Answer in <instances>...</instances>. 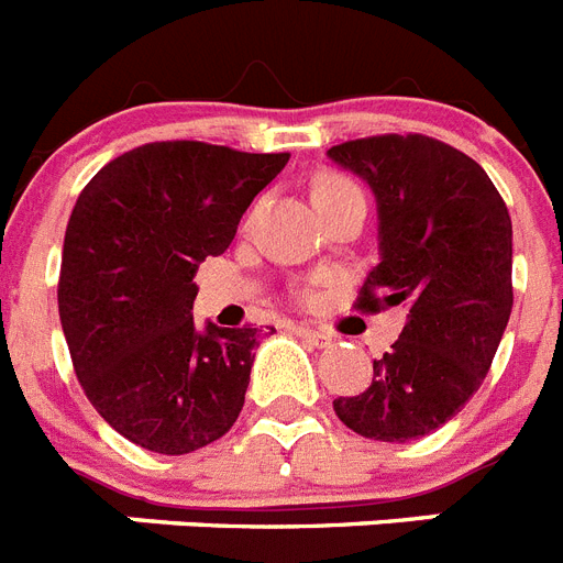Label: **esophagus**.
Returning <instances> with one entry per match:
<instances>
[{"label":"esophagus","mask_w":563,"mask_h":563,"mask_svg":"<svg viewBox=\"0 0 563 563\" xmlns=\"http://www.w3.org/2000/svg\"><path fill=\"white\" fill-rule=\"evenodd\" d=\"M296 333H299L301 339H308L310 345H316V347H331L333 345L331 333L319 331V328H305V324H299V328H296Z\"/></svg>","instance_id":"34e87169"}]
</instances>
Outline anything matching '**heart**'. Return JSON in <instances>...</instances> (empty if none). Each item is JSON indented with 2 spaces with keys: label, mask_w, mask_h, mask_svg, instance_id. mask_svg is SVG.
I'll return each mask as SVG.
<instances>
[{
  "label": "heart",
  "mask_w": 563,
  "mask_h": 563,
  "mask_svg": "<svg viewBox=\"0 0 563 563\" xmlns=\"http://www.w3.org/2000/svg\"><path fill=\"white\" fill-rule=\"evenodd\" d=\"M351 192H360V189H356V184H351L347 178H342V175H322V178L313 184V203Z\"/></svg>",
  "instance_id": "1"
}]
</instances>
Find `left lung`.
Returning <instances> with one entry per match:
<instances>
[{
  "label": "left lung",
  "instance_id": "1",
  "mask_svg": "<svg viewBox=\"0 0 563 563\" xmlns=\"http://www.w3.org/2000/svg\"><path fill=\"white\" fill-rule=\"evenodd\" d=\"M328 157L376 198L379 264L356 308H406L368 388L333 399V411L368 440H420L489 374L512 313V218L481 164L426 134L360 137Z\"/></svg>",
  "mask_w": 563,
  "mask_h": 563
}]
</instances>
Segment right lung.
Here are the masks:
<instances>
[{"label": "right lung", "instance_id": "1", "mask_svg": "<svg viewBox=\"0 0 563 563\" xmlns=\"http://www.w3.org/2000/svg\"><path fill=\"white\" fill-rule=\"evenodd\" d=\"M290 161L146 143L97 172L68 218L59 322L88 402L125 440L189 454L239 420L258 328H195V273Z\"/></svg>", "mask_w": 563, "mask_h": 563}]
</instances>
